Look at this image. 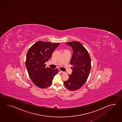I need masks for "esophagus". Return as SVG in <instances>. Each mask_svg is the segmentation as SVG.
Instances as JSON below:
<instances>
[{
  "label": "esophagus",
  "mask_w": 122,
  "mask_h": 122,
  "mask_svg": "<svg viewBox=\"0 0 122 122\" xmlns=\"http://www.w3.org/2000/svg\"><path fill=\"white\" fill-rule=\"evenodd\" d=\"M59 72L61 73H64V72L62 71H61L60 70H59Z\"/></svg>",
  "instance_id": "34e87169"
}]
</instances>
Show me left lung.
<instances>
[{
	"label": "left lung",
	"instance_id": "8db88e82",
	"mask_svg": "<svg viewBox=\"0 0 122 122\" xmlns=\"http://www.w3.org/2000/svg\"><path fill=\"white\" fill-rule=\"evenodd\" d=\"M73 49V55L71 64L73 71L69 75V79L64 81L65 86L71 91L79 89L86 82L91 68V61L88 51L79 42L66 43Z\"/></svg>",
	"mask_w": 122,
	"mask_h": 122
}]
</instances>
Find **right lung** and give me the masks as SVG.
<instances>
[{
  "label": "right lung",
  "instance_id": "right-lung-1",
  "mask_svg": "<svg viewBox=\"0 0 122 122\" xmlns=\"http://www.w3.org/2000/svg\"><path fill=\"white\" fill-rule=\"evenodd\" d=\"M60 43L38 41L33 45L26 54L25 66L30 77L36 86L46 88L50 86L58 69L46 67L45 62L50 59L52 53Z\"/></svg>",
  "mask_w": 122,
  "mask_h": 122
}]
</instances>
